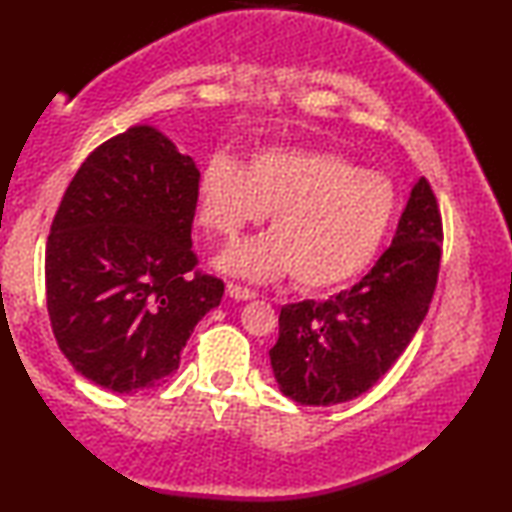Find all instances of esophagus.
I'll list each match as a JSON object with an SVG mask.
<instances>
[{
  "label": "esophagus",
  "instance_id": "34e87169",
  "mask_svg": "<svg viewBox=\"0 0 512 512\" xmlns=\"http://www.w3.org/2000/svg\"><path fill=\"white\" fill-rule=\"evenodd\" d=\"M226 293L233 300H251V298H256L254 291L244 289V286H240V284H228L226 286Z\"/></svg>",
  "mask_w": 512,
  "mask_h": 512
}]
</instances>
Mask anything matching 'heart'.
Listing matches in <instances>:
<instances>
[{
	"label": "heart",
	"mask_w": 512,
	"mask_h": 512,
	"mask_svg": "<svg viewBox=\"0 0 512 512\" xmlns=\"http://www.w3.org/2000/svg\"><path fill=\"white\" fill-rule=\"evenodd\" d=\"M398 193L387 174L319 149H265L247 167L214 156L198 181V219L235 240L270 212L272 233L228 249L216 265L270 282L293 272L303 291H326L359 275L396 219Z\"/></svg>",
	"instance_id": "1"
}]
</instances>
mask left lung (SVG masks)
I'll return each mask as SVG.
<instances>
[{
  "label": "left lung",
  "mask_w": 512,
  "mask_h": 512,
  "mask_svg": "<svg viewBox=\"0 0 512 512\" xmlns=\"http://www.w3.org/2000/svg\"><path fill=\"white\" fill-rule=\"evenodd\" d=\"M443 226L429 181L412 186L391 247L373 270L324 303L279 312L270 366L300 405H338L368 391L415 338L436 289Z\"/></svg>",
  "instance_id": "8db88e82"
}]
</instances>
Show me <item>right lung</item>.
<instances>
[{
  "mask_svg": "<svg viewBox=\"0 0 512 512\" xmlns=\"http://www.w3.org/2000/svg\"><path fill=\"white\" fill-rule=\"evenodd\" d=\"M200 170L153 125H132L74 174L46 244V303L76 373L130 394L179 368L223 282L193 272Z\"/></svg>",
  "mask_w": 512,
  "mask_h": 512,
  "instance_id": "1",
  "label": "right lung"
}]
</instances>
